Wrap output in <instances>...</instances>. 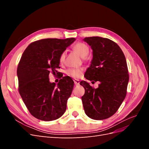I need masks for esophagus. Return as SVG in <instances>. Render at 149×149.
Segmentation results:
<instances>
[{
  "label": "esophagus",
  "instance_id": "obj_1",
  "mask_svg": "<svg viewBox=\"0 0 149 149\" xmlns=\"http://www.w3.org/2000/svg\"><path fill=\"white\" fill-rule=\"evenodd\" d=\"M74 83L75 85H78L79 84V81L78 79H74Z\"/></svg>",
  "mask_w": 149,
  "mask_h": 149
}]
</instances>
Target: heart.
Masks as SVG:
<instances>
[{"mask_svg":"<svg viewBox=\"0 0 149 149\" xmlns=\"http://www.w3.org/2000/svg\"><path fill=\"white\" fill-rule=\"evenodd\" d=\"M78 55L83 58L86 57L89 53V48L86 44L83 42H78L75 44L73 47ZM66 56V52H63L61 53L59 58V60L61 63L64 62ZM85 59V58H84ZM83 72V68H70L66 71V74L73 78H79L82 76Z\"/></svg>","mask_w":149,"mask_h":149,"instance_id":"b5f03b06","label":"heart"}]
</instances>
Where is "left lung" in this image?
Instances as JSON below:
<instances>
[{
    "label": "left lung",
    "instance_id": "1",
    "mask_svg": "<svg viewBox=\"0 0 149 149\" xmlns=\"http://www.w3.org/2000/svg\"><path fill=\"white\" fill-rule=\"evenodd\" d=\"M93 49L91 64L86 71V79L100 82L95 89L82 81L85 90L81 100L84 112L89 118L103 120L118 110L127 93L128 68L124 54L112 40L100 37H86Z\"/></svg>",
    "mask_w": 149,
    "mask_h": 149
}]
</instances>
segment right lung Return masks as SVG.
<instances>
[{
  "mask_svg": "<svg viewBox=\"0 0 149 149\" xmlns=\"http://www.w3.org/2000/svg\"><path fill=\"white\" fill-rule=\"evenodd\" d=\"M75 40L42 39L30 43L23 53L17 72L19 91L35 118L51 121L65 113L74 81L69 76H64L56 84L49 82V74L57 72L61 53Z\"/></svg>",
  "mask_w": 149,
  "mask_h": 149,
  "instance_id": "add662e5",
  "label": "right lung"
}]
</instances>
